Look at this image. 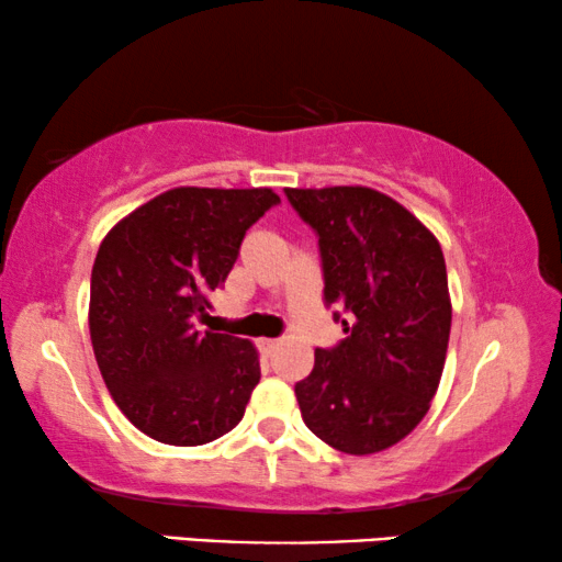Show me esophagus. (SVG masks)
I'll return each mask as SVG.
<instances>
[{
    "instance_id": "esophagus-1",
    "label": "esophagus",
    "mask_w": 562,
    "mask_h": 562,
    "mask_svg": "<svg viewBox=\"0 0 562 562\" xmlns=\"http://www.w3.org/2000/svg\"><path fill=\"white\" fill-rule=\"evenodd\" d=\"M279 345H281L279 340H268V337H263V340H258V348L263 350V352H268V356H271V352L279 348Z\"/></svg>"
}]
</instances>
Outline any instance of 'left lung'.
Listing matches in <instances>:
<instances>
[{
  "instance_id": "left-lung-1",
  "label": "left lung",
  "mask_w": 562,
  "mask_h": 562,
  "mask_svg": "<svg viewBox=\"0 0 562 562\" xmlns=\"http://www.w3.org/2000/svg\"><path fill=\"white\" fill-rule=\"evenodd\" d=\"M286 196L319 235L327 306L348 314V337L314 350L312 373L296 383L302 419L329 448L373 456L425 419L440 386L452 322L442 248L375 189H286Z\"/></svg>"
}]
</instances>
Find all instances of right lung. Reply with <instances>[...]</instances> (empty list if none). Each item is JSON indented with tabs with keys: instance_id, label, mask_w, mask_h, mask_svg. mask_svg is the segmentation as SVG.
<instances>
[{
	"instance_id": "obj_1",
	"label": "right lung",
	"mask_w": 562,
	"mask_h": 562,
	"mask_svg": "<svg viewBox=\"0 0 562 562\" xmlns=\"http://www.w3.org/2000/svg\"><path fill=\"white\" fill-rule=\"evenodd\" d=\"M273 189L176 187L122 217L91 268V348L114 404L153 440L212 442L243 419L260 381L250 340L199 333L245 229Z\"/></svg>"
}]
</instances>
